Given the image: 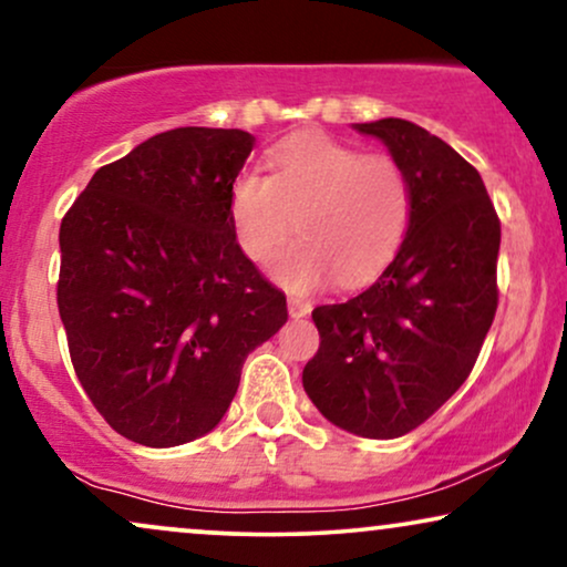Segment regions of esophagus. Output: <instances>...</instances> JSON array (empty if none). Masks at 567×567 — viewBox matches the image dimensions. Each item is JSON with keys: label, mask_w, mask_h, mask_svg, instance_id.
I'll return each instance as SVG.
<instances>
[{"label": "esophagus", "mask_w": 567, "mask_h": 567, "mask_svg": "<svg viewBox=\"0 0 567 567\" xmlns=\"http://www.w3.org/2000/svg\"><path fill=\"white\" fill-rule=\"evenodd\" d=\"M311 300H306V298H300V296H290L288 298V311H290V317L292 319H300V317H308V313H311Z\"/></svg>", "instance_id": "34e87169"}]
</instances>
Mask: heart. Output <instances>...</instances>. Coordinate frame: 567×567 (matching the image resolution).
<instances>
[{"label": "heart", "mask_w": 567, "mask_h": 567, "mask_svg": "<svg viewBox=\"0 0 567 567\" xmlns=\"http://www.w3.org/2000/svg\"><path fill=\"white\" fill-rule=\"evenodd\" d=\"M271 175L243 169L230 190V214L243 254L275 261V277L306 290L337 269L346 282L367 279L390 259L408 225V183L395 159L363 154L321 133L292 135L269 152Z\"/></svg>", "instance_id": "heart-1"}]
</instances>
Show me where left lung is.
Listing matches in <instances>:
<instances>
[{
    "mask_svg": "<svg viewBox=\"0 0 567 567\" xmlns=\"http://www.w3.org/2000/svg\"><path fill=\"white\" fill-rule=\"evenodd\" d=\"M408 183L395 259L358 296L313 308L319 350L303 390L327 421L369 440L421 426L474 369L497 311L499 219L482 175L408 120L358 123Z\"/></svg>",
    "mask_w": 567,
    "mask_h": 567,
    "instance_id": "1",
    "label": "left lung"
}]
</instances>
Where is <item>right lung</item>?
Instances as JSON below:
<instances>
[{
    "mask_svg": "<svg viewBox=\"0 0 567 567\" xmlns=\"http://www.w3.org/2000/svg\"><path fill=\"white\" fill-rule=\"evenodd\" d=\"M256 138L175 127L104 164L64 214L56 306L85 395L146 447L209 434L288 321L243 254L230 190Z\"/></svg>",
    "mask_w": 567,
    "mask_h": 567,
    "instance_id": "1",
    "label": "right lung"
}]
</instances>
